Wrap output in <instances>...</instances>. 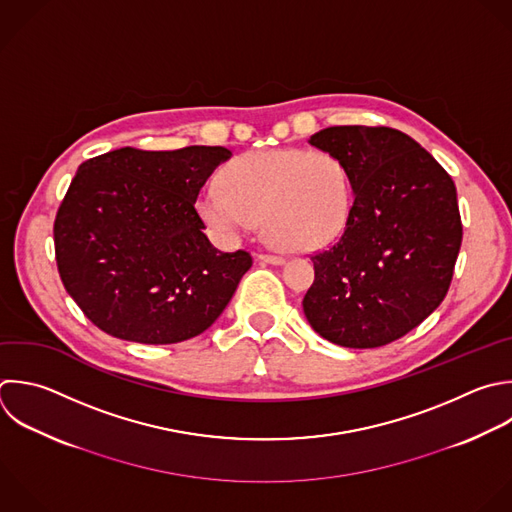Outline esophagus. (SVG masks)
I'll return each mask as SVG.
<instances>
[{
	"instance_id": "obj_1",
	"label": "esophagus",
	"mask_w": 512,
	"mask_h": 512,
	"mask_svg": "<svg viewBox=\"0 0 512 512\" xmlns=\"http://www.w3.org/2000/svg\"><path fill=\"white\" fill-rule=\"evenodd\" d=\"M258 260L268 262V264H282L284 262V258L278 256V254H258Z\"/></svg>"
}]
</instances>
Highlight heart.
I'll use <instances>...</instances> for the list:
<instances>
[{"mask_svg":"<svg viewBox=\"0 0 512 512\" xmlns=\"http://www.w3.org/2000/svg\"><path fill=\"white\" fill-rule=\"evenodd\" d=\"M224 184H208L198 210L222 242L264 220L270 242L308 252L334 242L348 224L352 182L344 162L324 150H262L238 156Z\"/></svg>","mask_w":512,"mask_h":512,"instance_id":"1","label":"heart"}]
</instances>
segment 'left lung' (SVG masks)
Listing matches in <instances>:
<instances>
[{
  "label": "left lung",
  "mask_w": 512,
  "mask_h": 512,
  "mask_svg": "<svg viewBox=\"0 0 512 512\" xmlns=\"http://www.w3.org/2000/svg\"><path fill=\"white\" fill-rule=\"evenodd\" d=\"M308 142L344 162L354 202L340 238L312 254L304 314L338 346L394 342L448 292L462 242L454 182L394 128L332 126Z\"/></svg>",
  "instance_id": "8db88e82"
}]
</instances>
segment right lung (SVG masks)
I'll return each instance as SVG.
<instances>
[{
  "mask_svg": "<svg viewBox=\"0 0 512 512\" xmlns=\"http://www.w3.org/2000/svg\"><path fill=\"white\" fill-rule=\"evenodd\" d=\"M232 156L222 146L120 148L84 162L60 204V278L106 334L174 344L210 328L250 270L246 250L220 252L196 200Z\"/></svg>",
  "mask_w": 512,
  "mask_h": 512,
  "instance_id": "right-lung-1",
  "label": "right lung"
}]
</instances>
